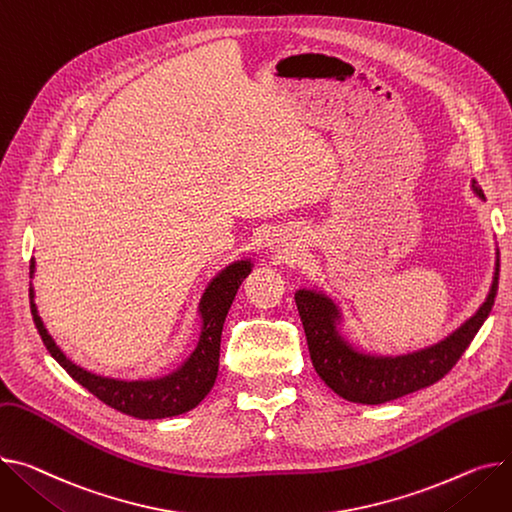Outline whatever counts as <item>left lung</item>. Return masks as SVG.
<instances>
[{"instance_id": "obj_1", "label": "left lung", "mask_w": 512, "mask_h": 512, "mask_svg": "<svg viewBox=\"0 0 512 512\" xmlns=\"http://www.w3.org/2000/svg\"><path fill=\"white\" fill-rule=\"evenodd\" d=\"M471 187L475 195L486 199L475 181ZM498 271L500 253L496 249L492 286L475 315L438 344L403 356H374L356 350L337 329L342 323L339 306L319 290H296L298 315L317 374L339 397L364 405H379L434 385L457 364L488 319L498 290Z\"/></svg>"}]
</instances>
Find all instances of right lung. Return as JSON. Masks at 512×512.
<instances>
[{
	"instance_id": "right-lung-1",
	"label": "right lung",
	"mask_w": 512,
	"mask_h": 512,
	"mask_svg": "<svg viewBox=\"0 0 512 512\" xmlns=\"http://www.w3.org/2000/svg\"><path fill=\"white\" fill-rule=\"evenodd\" d=\"M253 261L243 259L234 261L208 284L199 300L201 315V333L193 354L175 370L160 379L150 381H119L100 377V374L88 372L67 358L53 337L45 329L37 304H34V290L30 288V311L34 325L39 329L45 348L59 362V366L78 381L84 389H88L102 403H107L113 410L127 414L140 420H160L179 416L206 397L218 377L220 364V339L230 304L241 288L243 280L251 274ZM34 274V259H30V278Z\"/></svg>"
}]
</instances>
